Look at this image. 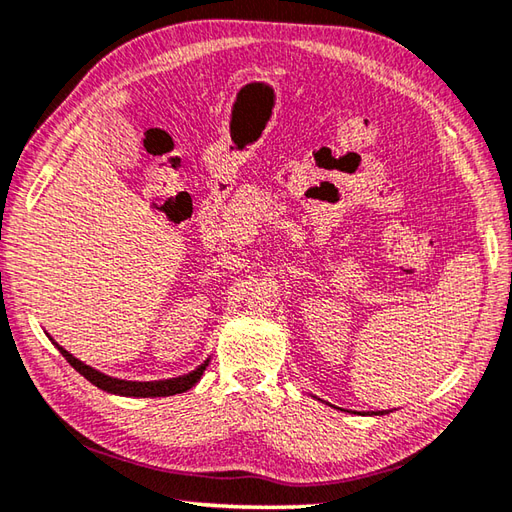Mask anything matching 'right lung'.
Wrapping results in <instances>:
<instances>
[{
  "instance_id": "obj_1",
  "label": "right lung",
  "mask_w": 512,
  "mask_h": 512,
  "mask_svg": "<svg viewBox=\"0 0 512 512\" xmlns=\"http://www.w3.org/2000/svg\"><path fill=\"white\" fill-rule=\"evenodd\" d=\"M57 348H59V353L66 357V362L73 366L79 375H84L90 384H95L97 388L106 390V393L124 395V397H168V395L184 393V390L193 388L199 382V377L204 375V370L208 366V362H206L199 368H195L193 373L175 377V379H166V382H124V379H113L104 373H99V370H95V368L82 364L62 346H57Z\"/></svg>"
}]
</instances>
